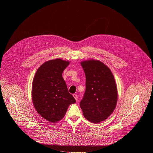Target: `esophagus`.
<instances>
[{
	"instance_id": "esophagus-1",
	"label": "esophagus",
	"mask_w": 153,
	"mask_h": 153,
	"mask_svg": "<svg viewBox=\"0 0 153 153\" xmlns=\"http://www.w3.org/2000/svg\"><path fill=\"white\" fill-rule=\"evenodd\" d=\"M73 97H74L75 100H76V101H77V100H78V96L77 95H76V94H73Z\"/></svg>"
}]
</instances>
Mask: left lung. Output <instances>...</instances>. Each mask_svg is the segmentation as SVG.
Returning a JSON list of instances; mask_svg holds the SVG:
<instances>
[{
	"mask_svg": "<svg viewBox=\"0 0 153 153\" xmlns=\"http://www.w3.org/2000/svg\"><path fill=\"white\" fill-rule=\"evenodd\" d=\"M85 74L86 89L80 105L84 117L98 123L107 119L117 105V90L114 75L100 61L81 62Z\"/></svg>",
	"mask_w": 153,
	"mask_h": 153,
	"instance_id": "left-lung-1",
	"label": "left lung"
}]
</instances>
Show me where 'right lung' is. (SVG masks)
<instances>
[{
	"mask_svg": "<svg viewBox=\"0 0 153 153\" xmlns=\"http://www.w3.org/2000/svg\"><path fill=\"white\" fill-rule=\"evenodd\" d=\"M70 62L60 58L44 62L36 71L32 84V100L38 113L56 123L65 115L76 100L68 89L62 74Z\"/></svg>",
	"mask_w": 153,
	"mask_h": 153,
	"instance_id": "right-lung-1",
	"label": "right lung"
}]
</instances>
